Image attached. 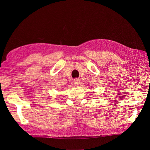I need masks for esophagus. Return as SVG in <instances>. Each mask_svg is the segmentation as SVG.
<instances>
[{
	"label": "esophagus",
	"mask_w": 150,
	"mask_h": 150,
	"mask_svg": "<svg viewBox=\"0 0 150 150\" xmlns=\"http://www.w3.org/2000/svg\"><path fill=\"white\" fill-rule=\"evenodd\" d=\"M74 84L75 86H79L80 84V81L79 79H75L74 80Z\"/></svg>",
	"instance_id": "obj_1"
}]
</instances>
